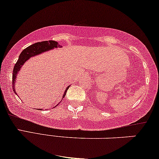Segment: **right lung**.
<instances>
[{"instance_id": "obj_1", "label": "right lung", "mask_w": 159, "mask_h": 159, "mask_svg": "<svg viewBox=\"0 0 159 159\" xmlns=\"http://www.w3.org/2000/svg\"><path fill=\"white\" fill-rule=\"evenodd\" d=\"M57 47H61V46L59 45L58 43L55 42V41L50 40L35 43V44L30 45V46L28 47L27 48L22 50V52L20 53L17 62H16V64L14 65L13 74H12V88H13L14 93L16 94V92L15 91V89H14V86H15L16 82L15 80L16 78V75H17L18 72L20 71V69L22 68V65H23L24 63L31 57H34L36 56V55H40L41 53L47 52V51L50 50V49H52L54 48H57ZM69 88V86H68L66 89L64 93H63V98L65 97V95L66 94L67 90Z\"/></svg>"}]
</instances>
